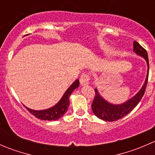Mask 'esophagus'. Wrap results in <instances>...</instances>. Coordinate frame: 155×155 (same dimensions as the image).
Instances as JSON below:
<instances>
[{
	"mask_svg": "<svg viewBox=\"0 0 155 155\" xmlns=\"http://www.w3.org/2000/svg\"><path fill=\"white\" fill-rule=\"evenodd\" d=\"M89 80H90V78H89L88 75L85 74V73H83L80 77V84L82 85H88Z\"/></svg>",
	"mask_w": 155,
	"mask_h": 155,
	"instance_id": "esophagus-1",
	"label": "esophagus"
}]
</instances>
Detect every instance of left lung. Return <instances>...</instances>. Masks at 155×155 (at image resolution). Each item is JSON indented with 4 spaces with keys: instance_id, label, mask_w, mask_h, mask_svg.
<instances>
[{
    "instance_id": "8db88e82",
    "label": "left lung",
    "mask_w": 155,
    "mask_h": 155,
    "mask_svg": "<svg viewBox=\"0 0 155 155\" xmlns=\"http://www.w3.org/2000/svg\"><path fill=\"white\" fill-rule=\"evenodd\" d=\"M134 51L138 55L144 58L145 60L146 61L148 70H147V75L144 84L141 89L133 97L121 104H113L108 102L100 94L96 87L94 90L95 97L92 103L91 109L94 114L100 119H102L105 121H115L120 118H124L137 107L144 95L147 82H148V71H149L148 53L145 48H143L136 41L134 42Z\"/></svg>"
}]
</instances>
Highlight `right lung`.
I'll return each instance as SVG.
<instances>
[{
    "mask_svg": "<svg viewBox=\"0 0 155 155\" xmlns=\"http://www.w3.org/2000/svg\"><path fill=\"white\" fill-rule=\"evenodd\" d=\"M79 86V79H76L68 87L60 101L52 107L43 109V110H34V109H29L27 107H25V108L37 118H40L41 120H47V121H55V120L61 118L68 110V108L70 105V100L69 99H70V94L73 93V90L77 88Z\"/></svg>",
    "mask_w": 155,
    "mask_h": 155,
    "instance_id": "add662e5",
    "label": "right lung"
}]
</instances>
